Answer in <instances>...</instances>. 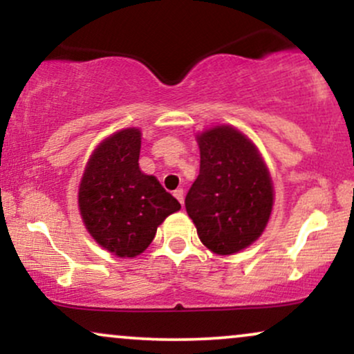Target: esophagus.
Returning a JSON list of instances; mask_svg holds the SVG:
<instances>
[{"instance_id":"34e87169","label":"esophagus","mask_w":354,"mask_h":354,"mask_svg":"<svg viewBox=\"0 0 354 354\" xmlns=\"http://www.w3.org/2000/svg\"><path fill=\"white\" fill-rule=\"evenodd\" d=\"M173 194H174V198H176V200L181 203V205H183V203H185V191H183V188L174 189Z\"/></svg>"}]
</instances>
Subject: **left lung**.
<instances>
[{
    "label": "left lung",
    "mask_w": 354,
    "mask_h": 354,
    "mask_svg": "<svg viewBox=\"0 0 354 354\" xmlns=\"http://www.w3.org/2000/svg\"><path fill=\"white\" fill-rule=\"evenodd\" d=\"M200 174L185 198L198 236L216 254L245 250L265 230L273 208V185L245 135L216 126L198 136Z\"/></svg>",
    "instance_id": "left-lung-1"
}]
</instances>
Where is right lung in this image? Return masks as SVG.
<instances>
[{
    "label": "right lung",
    "instance_id": "add662e5",
    "mask_svg": "<svg viewBox=\"0 0 354 354\" xmlns=\"http://www.w3.org/2000/svg\"><path fill=\"white\" fill-rule=\"evenodd\" d=\"M141 133L128 128L104 140L80 185V211L93 238L121 258L151 245L156 228L181 208L154 176L140 169Z\"/></svg>",
    "mask_w": 354,
    "mask_h": 354
}]
</instances>
